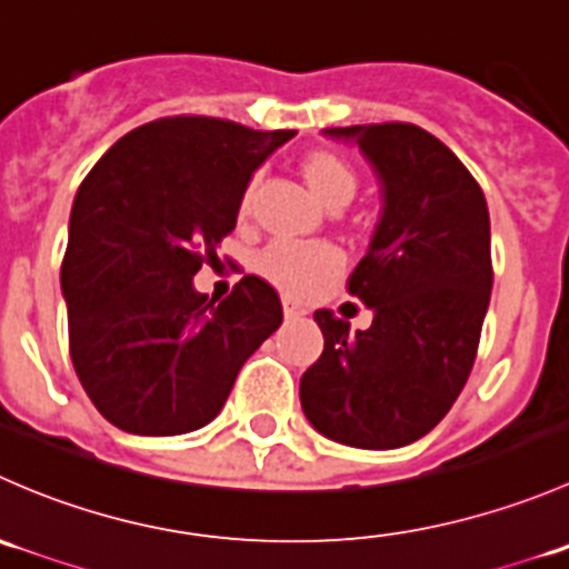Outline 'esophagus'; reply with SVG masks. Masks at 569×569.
Instances as JSON below:
<instances>
[{
	"label": "esophagus",
	"mask_w": 569,
	"mask_h": 569,
	"mask_svg": "<svg viewBox=\"0 0 569 569\" xmlns=\"http://www.w3.org/2000/svg\"><path fill=\"white\" fill-rule=\"evenodd\" d=\"M302 313H306V311H302V308L297 306L295 300H289V297H286V300H283V317L286 319H297V317H302Z\"/></svg>",
	"instance_id": "34e87169"
}]
</instances>
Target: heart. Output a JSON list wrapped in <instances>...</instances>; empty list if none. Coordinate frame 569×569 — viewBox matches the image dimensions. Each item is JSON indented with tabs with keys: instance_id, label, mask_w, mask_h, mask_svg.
Returning a JSON list of instances; mask_svg holds the SVG:
<instances>
[{
	"instance_id": "heart-1",
	"label": "heart",
	"mask_w": 569,
	"mask_h": 569,
	"mask_svg": "<svg viewBox=\"0 0 569 569\" xmlns=\"http://www.w3.org/2000/svg\"><path fill=\"white\" fill-rule=\"evenodd\" d=\"M297 170L325 209H343L358 194L360 176L355 173L352 164L338 153L325 151V148L302 153ZM252 209H256V178L239 194V220H250ZM256 269L263 280L278 286L286 295L308 297L336 278L338 269H341V256L325 242H272L256 258Z\"/></svg>"
}]
</instances>
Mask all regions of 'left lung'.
<instances>
[{"label":"left lung","mask_w":569,"mask_h":569,"mask_svg":"<svg viewBox=\"0 0 569 569\" xmlns=\"http://www.w3.org/2000/svg\"><path fill=\"white\" fill-rule=\"evenodd\" d=\"M355 140L382 183V217L349 295L369 330L321 308V358L300 380L308 421L355 449H399L451 410L473 369L490 306L487 200L468 168L416 123L325 129Z\"/></svg>","instance_id":"obj_1"}]
</instances>
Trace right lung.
I'll list each match as a JSON object with an SVG mask.
<instances>
[{
  "label": "right lung",
  "mask_w": 569,
  "mask_h": 569,
  "mask_svg": "<svg viewBox=\"0 0 569 569\" xmlns=\"http://www.w3.org/2000/svg\"><path fill=\"white\" fill-rule=\"evenodd\" d=\"M295 134L176 114L120 137L84 176L60 269L68 349L96 410L123 432L206 427L283 321L256 274L217 306L192 278L220 263L252 170Z\"/></svg>",
  "instance_id": "right-lung-1"
}]
</instances>
